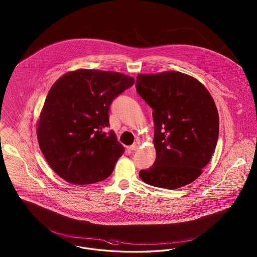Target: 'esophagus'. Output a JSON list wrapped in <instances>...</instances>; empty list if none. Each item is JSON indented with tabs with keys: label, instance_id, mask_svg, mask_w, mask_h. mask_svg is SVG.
I'll use <instances>...</instances> for the list:
<instances>
[{
	"label": "esophagus",
	"instance_id": "obj_1",
	"mask_svg": "<svg viewBox=\"0 0 257 257\" xmlns=\"http://www.w3.org/2000/svg\"><path fill=\"white\" fill-rule=\"evenodd\" d=\"M140 146H141L140 143H135L134 145H132L131 147H129V150H130V151H136V150L139 149Z\"/></svg>",
	"mask_w": 257,
	"mask_h": 257
}]
</instances>
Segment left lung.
I'll return each instance as SVG.
<instances>
[{
  "label": "left lung",
  "instance_id": "1",
  "mask_svg": "<svg viewBox=\"0 0 257 257\" xmlns=\"http://www.w3.org/2000/svg\"><path fill=\"white\" fill-rule=\"evenodd\" d=\"M136 90L153 109V166L140 171L146 183L169 190L192 183L207 166L219 137V113L194 77L167 71L139 74Z\"/></svg>",
  "mask_w": 257,
  "mask_h": 257
}]
</instances>
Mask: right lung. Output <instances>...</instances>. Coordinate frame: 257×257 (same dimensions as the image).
Segmentation results:
<instances>
[{
  "mask_svg": "<svg viewBox=\"0 0 257 257\" xmlns=\"http://www.w3.org/2000/svg\"><path fill=\"white\" fill-rule=\"evenodd\" d=\"M118 72L79 69L53 85L37 124L39 147L64 180L86 185L108 178L124 152L110 126L114 98L134 85Z\"/></svg>",
  "mask_w": 257,
  "mask_h": 257,
  "instance_id": "obj_1",
  "label": "right lung"
}]
</instances>
